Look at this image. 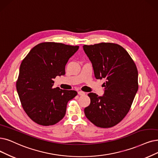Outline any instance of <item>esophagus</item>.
I'll return each instance as SVG.
<instances>
[{
    "mask_svg": "<svg viewBox=\"0 0 158 158\" xmlns=\"http://www.w3.org/2000/svg\"><path fill=\"white\" fill-rule=\"evenodd\" d=\"M78 94H79V95H84V94H85V92H84V91H78Z\"/></svg>",
    "mask_w": 158,
    "mask_h": 158,
    "instance_id": "34e87169",
    "label": "esophagus"
}]
</instances>
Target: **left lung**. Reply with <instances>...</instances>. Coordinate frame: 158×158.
I'll return each mask as SVG.
<instances>
[{
	"label": "left lung",
	"mask_w": 158,
	"mask_h": 158,
	"mask_svg": "<svg viewBox=\"0 0 158 158\" xmlns=\"http://www.w3.org/2000/svg\"><path fill=\"white\" fill-rule=\"evenodd\" d=\"M92 63L94 77L105 78L104 94L90 93L86 117L100 128H110L127 115L138 90V72L134 61L123 47L115 43H100L84 45Z\"/></svg>",
	"instance_id": "8db88e82"
}]
</instances>
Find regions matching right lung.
Instances as JSON below:
<instances>
[{"label":"right lung","instance_id":"obj_1","mask_svg":"<svg viewBox=\"0 0 158 158\" xmlns=\"http://www.w3.org/2000/svg\"><path fill=\"white\" fill-rule=\"evenodd\" d=\"M78 48L44 42L31 48L22 61L17 91L23 108L35 123L42 126L58 123L65 115L67 102L77 95L76 91L52 86L53 79L65 74L67 63Z\"/></svg>","mask_w":158,"mask_h":158}]
</instances>
